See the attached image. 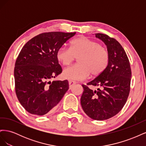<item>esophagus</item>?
Wrapping results in <instances>:
<instances>
[{
  "label": "esophagus",
  "mask_w": 146,
  "mask_h": 146,
  "mask_svg": "<svg viewBox=\"0 0 146 146\" xmlns=\"http://www.w3.org/2000/svg\"><path fill=\"white\" fill-rule=\"evenodd\" d=\"M77 82H75V81H73V80H69V88H71L73 85H76V84H77Z\"/></svg>",
  "instance_id": "esophagus-1"
}]
</instances>
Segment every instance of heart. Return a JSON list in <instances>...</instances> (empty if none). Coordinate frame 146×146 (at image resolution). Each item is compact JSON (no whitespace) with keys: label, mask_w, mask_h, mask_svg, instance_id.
Listing matches in <instances>:
<instances>
[{"label":"heart","mask_w":146,"mask_h":146,"mask_svg":"<svg viewBox=\"0 0 146 146\" xmlns=\"http://www.w3.org/2000/svg\"><path fill=\"white\" fill-rule=\"evenodd\" d=\"M57 60L68 66L77 58L78 63L64 70L63 76L70 80H83L90 76H98L107 69L110 54L100 44L86 36H80L70 42V47H61L56 52Z\"/></svg>","instance_id":"heart-1"}]
</instances>
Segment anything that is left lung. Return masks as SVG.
<instances>
[{
    "label": "left lung",
    "mask_w": 146,
    "mask_h": 146,
    "mask_svg": "<svg viewBox=\"0 0 146 146\" xmlns=\"http://www.w3.org/2000/svg\"><path fill=\"white\" fill-rule=\"evenodd\" d=\"M107 45L110 62L104 71L86 85L81 105L87 115L94 120L103 121L115 116L125 104L130 90L131 70L129 60L122 46L115 39L103 33H95ZM99 86L98 91L89 86Z\"/></svg>",
    "instance_id": "1"
}]
</instances>
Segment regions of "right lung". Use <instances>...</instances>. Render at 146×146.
<instances>
[{
    "label": "right lung",
    "instance_id": "add662e5",
    "mask_svg": "<svg viewBox=\"0 0 146 146\" xmlns=\"http://www.w3.org/2000/svg\"><path fill=\"white\" fill-rule=\"evenodd\" d=\"M76 33H42L21 49L14 70L15 92L21 105L30 114L42 116L50 113L68 90L67 80H50L62 72L57 51Z\"/></svg>",
    "mask_w": 146,
    "mask_h": 146
}]
</instances>
